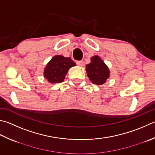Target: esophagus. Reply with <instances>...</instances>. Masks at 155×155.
Instances as JSON below:
<instances>
[{
    "label": "esophagus",
    "mask_w": 155,
    "mask_h": 155,
    "mask_svg": "<svg viewBox=\"0 0 155 155\" xmlns=\"http://www.w3.org/2000/svg\"><path fill=\"white\" fill-rule=\"evenodd\" d=\"M77 64L79 66H83L84 65H85V63H84V61L83 60H81V61H77Z\"/></svg>",
    "instance_id": "1"
}]
</instances>
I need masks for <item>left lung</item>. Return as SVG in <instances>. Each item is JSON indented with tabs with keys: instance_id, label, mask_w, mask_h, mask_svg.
I'll use <instances>...</instances> for the list:
<instances>
[{
	"instance_id": "8db88e82",
	"label": "left lung",
	"mask_w": 155,
	"mask_h": 155,
	"mask_svg": "<svg viewBox=\"0 0 155 155\" xmlns=\"http://www.w3.org/2000/svg\"><path fill=\"white\" fill-rule=\"evenodd\" d=\"M86 72L92 83L102 85L110 77V70L98 55L91 58V62L86 65Z\"/></svg>"
}]
</instances>
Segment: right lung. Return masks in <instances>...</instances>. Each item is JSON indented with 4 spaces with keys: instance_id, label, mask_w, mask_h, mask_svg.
<instances>
[{
    "instance_id": "add662e5",
    "label": "right lung",
    "mask_w": 155,
    "mask_h": 155,
    "mask_svg": "<svg viewBox=\"0 0 155 155\" xmlns=\"http://www.w3.org/2000/svg\"><path fill=\"white\" fill-rule=\"evenodd\" d=\"M76 64L71 58L63 55H55L44 69V77L50 83H60L63 82L68 70Z\"/></svg>"
}]
</instances>
